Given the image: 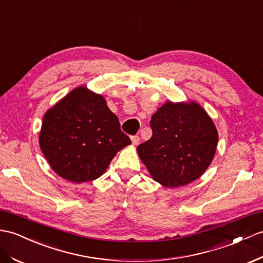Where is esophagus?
Instances as JSON below:
<instances>
[{
    "label": "esophagus",
    "instance_id": "obj_1",
    "mask_svg": "<svg viewBox=\"0 0 263 263\" xmlns=\"http://www.w3.org/2000/svg\"><path fill=\"white\" fill-rule=\"evenodd\" d=\"M132 143H133V145H138L139 136H132Z\"/></svg>",
    "mask_w": 263,
    "mask_h": 263
}]
</instances>
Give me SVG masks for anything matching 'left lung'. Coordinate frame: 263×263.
I'll return each mask as SVG.
<instances>
[{
  "instance_id": "1",
  "label": "left lung",
  "mask_w": 263,
  "mask_h": 263,
  "mask_svg": "<svg viewBox=\"0 0 263 263\" xmlns=\"http://www.w3.org/2000/svg\"><path fill=\"white\" fill-rule=\"evenodd\" d=\"M152 137L137 153L154 181L165 187L197 180L212 163L219 134L196 101H166L152 116Z\"/></svg>"
}]
</instances>
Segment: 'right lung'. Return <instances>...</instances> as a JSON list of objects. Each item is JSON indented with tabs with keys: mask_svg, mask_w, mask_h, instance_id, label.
Instances as JSON below:
<instances>
[{
	"mask_svg": "<svg viewBox=\"0 0 263 263\" xmlns=\"http://www.w3.org/2000/svg\"><path fill=\"white\" fill-rule=\"evenodd\" d=\"M130 143L106 99L85 86L74 88L47 110L39 135L51 168L73 183L100 177Z\"/></svg>",
	"mask_w": 263,
	"mask_h": 263,
	"instance_id": "right-lung-1",
	"label": "right lung"
}]
</instances>
